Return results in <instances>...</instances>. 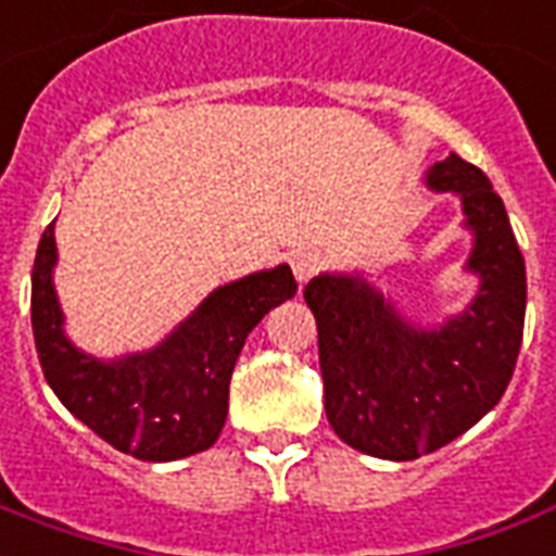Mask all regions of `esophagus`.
Here are the masks:
<instances>
[{
  "label": "esophagus",
  "instance_id": "esophagus-1",
  "mask_svg": "<svg viewBox=\"0 0 556 556\" xmlns=\"http://www.w3.org/2000/svg\"><path fill=\"white\" fill-rule=\"evenodd\" d=\"M293 275L295 281H299V287H304V283L311 281L313 275H316V269H319V263H323V257H319V252H311V249H304V252H295L293 254Z\"/></svg>",
  "mask_w": 556,
  "mask_h": 556
}]
</instances>
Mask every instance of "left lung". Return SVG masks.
I'll list each match as a JSON object with an SVG mask.
<instances>
[{
    "instance_id": "1",
    "label": "left lung",
    "mask_w": 556,
    "mask_h": 556,
    "mask_svg": "<svg viewBox=\"0 0 556 556\" xmlns=\"http://www.w3.org/2000/svg\"><path fill=\"white\" fill-rule=\"evenodd\" d=\"M460 195L478 290L440 325L410 319L366 273H319L304 287L316 316L325 413L342 442L381 460H416L457 440L501 402L525 328V257L501 195L457 154L425 173Z\"/></svg>"
}]
</instances>
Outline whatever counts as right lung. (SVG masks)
Listing matches in <instances>:
<instances>
[{
	"mask_svg": "<svg viewBox=\"0 0 556 556\" xmlns=\"http://www.w3.org/2000/svg\"><path fill=\"white\" fill-rule=\"evenodd\" d=\"M55 266L52 223L31 269V328L46 381L66 410L108 445L149 463L181 460L214 445L245 337L299 290L290 266L278 263L216 287L152 349L104 361L66 337Z\"/></svg>",
	"mask_w": 556,
	"mask_h": 556,
	"instance_id": "add662e5",
	"label": "right lung"
}]
</instances>
